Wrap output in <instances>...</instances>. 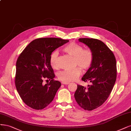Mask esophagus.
<instances>
[{
    "mask_svg": "<svg viewBox=\"0 0 131 131\" xmlns=\"http://www.w3.org/2000/svg\"><path fill=\"white\" fill-rule=\"evenodd\" d=\"M62 83L63 84H68L69 83V82H62Z\"/></svg>",
    "mask_w": 131,
    "mask_h": 131,
    "instance_id": "34e87169",
    "label": "esophagus"
}]
</instances>
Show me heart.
<instances>
[{
    "instance_id": "1",
    "label": "heart",
    "mask_w": 131,
    "mask_h": 131,
    "mask_svg": "<svg viewBox=\"0 0 131 131\" xmlns=\"http://www.w3.org/2000/svg\"><path fill=\"white\" fill-rule=\"evenodd\" d=\"M63 50L69 55L74 57V66H79L84 71L88 70L91 67L93 61V52L89 49H84L80 45L71 42L64 48ZM50 64L53 69H57L58 63V52L55 50L52 52L50 58ZM81 70L79 67H76L73 70L61 71L57 74L58 80L62 82H70L76 81L80 77Z\"/></svg>"
}]
</instances>
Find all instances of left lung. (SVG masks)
Wrapping results in <instances>:
<instances>
[{
	"label": "left lung",
	"mask_w": 131,
	"mask_h": 131,
	"mask_svg": "<svg viewBox=\"0 0 131 131\" xmlns=\"http://www.w3.org/2000/svg\"><path fill=\"white\" fill-rule=\"evenodd\" d=\"M79 41L85 44L93 52L94 61L91 67L82 78L91 82L85 88L78 85L74 97L84 110L92 111L104 103L113 88L116 79V63L114 53L101 40L82 38Z\"/></svg>",
	"instance_id": "obj_1"
}]
</instances>
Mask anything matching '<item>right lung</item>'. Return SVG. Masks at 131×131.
Wrapping results in <instances>:
<instances>
[{
  "label": "right lung",
  "mask_w": 131,
  "mask_h": 131,
  "mask_svg": "<svg viewBox=\"0 0 131 131\" xmlns=\"http://www.w3.org/2000/svg\"><path fill=\"white\" fill-rule=\"evenodd\" d=\"M69 40L40 38L34 40L20 54L16 62L15 84L22 100L30 107L43 110L53 100L61 83L54 80L50 64L52 52ZM50 82L44 85L43 79Z\"/></svg>",
  "instance_id": "right-lung-1"
}]
</instances>
